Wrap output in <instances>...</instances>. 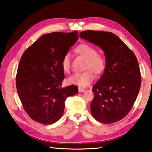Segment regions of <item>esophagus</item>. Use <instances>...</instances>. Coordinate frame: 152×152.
Wrapping results in <instances>:
<instances>
[{
	"mask_svg": "<svg viewBox=\"0 0 152 152\" xmlns=\"http://www.w3.org/2000/svg\"><path fill=\"white\" fill-rule=\"evenodd\" d=\"M78 91H79V92H83L85 91V89L82 88H78Z\"/></svg>",
	"mask_w": 152,
	"mask_h": 152,
	"instance_id": "1",
	"label": "esophagus"
}]
</instances>
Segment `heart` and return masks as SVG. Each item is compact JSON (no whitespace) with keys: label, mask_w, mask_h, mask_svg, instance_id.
<instances>
[{"label":"heart","mask_w":152,"mask_h":152,"mask_svg":"<svg viewBox=\"0 0 152 152\" xmlns=\"http://www.w3.org/2000/svg\"><path fill=\"white\" fill-rule=\"evenodd\" d=\"M75 53L86 58L83 72L75 73L69 77L68 82L72 85L85 87L91 84L94 78L93 72L96 74L103 72L106 68V59L104 55L98 53L96 49L88 43H81L74 50ZM61 66L64 72L68 73L71 68V56L66 53L61 61Z\"/></svg>","instance_id":"heart-1"}]
</instances>
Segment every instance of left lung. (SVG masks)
<instances>
[{
    "label": "left lung",
    "instance_id": "left-lung-1",
    "mask_svg": "<svg viewBox=\"0 0 152 152\" xmlns=\"http://www.w3.org/2000/svg\"><path fill=\"white\" fill-rule=\"evenodd\" d=\"M80 37L101 48L106 57L104 73L92 89V116L104 124L119 121L129 113L141 87L137 58L113 33L88 30Z\"/></svg>",
    "mask_w": 152,
    "mask_h": 152
}]
</instances>
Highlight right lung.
<instances>
[{
  "label": "right lung",
  "instance_id": "1",
  "mask_svg": "<svg viewBox=\"0 0 152 152\" xmlns=\"http://www.w3.org/2000/svg\"><path fill=\"white\" fill-rule=\"evenodd\" d=\"M78 32H53L40 37L25 51L18 66L16 86L23 109L35 121L50 125L62 116L65 101L78 93L70 85L61 88V61L76 42Z\"/></svg>",
  "mask_w": 152,
  "mask_h": 152
}]
</instances>
